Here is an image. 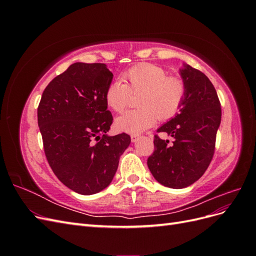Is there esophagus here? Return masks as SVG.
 <instances>
[{
    "label": "esophagus",
    "mask_w": 256,
    "mask_h": 256,
    "mask_svg": "<svg viewBox=\"0 0 256 256\" xmlns=\"http://www.w3.org/2000/svg\"><path fill=\"white\" fill-rule=\"evenodd\" d=\"M130 138H131V142H136L138 138V134H131Z\"/></svg>",
    "instance_id": "esophagus-1"
}]
</instances>
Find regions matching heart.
<instances>
[{
	"instance_id": "obj_1",
	"label": "heart",
	"mask_w": 256,
	"mask_h": 256,
	"mask_svg": "<svg viewBox=\"0 0 256 256\" xmlns=\"http://www.w3.org/2000/svg\"><path fill=\"white\" fill-rule=\"evenodd\" d=\"M122 80L110 83L106 90V104L116 113L125 111L132 94H138V109L128 111L116 120V127L136 134L152 127L157 118L168 120L180 111L187 95V83L182 76L168 74L166 69L141 63L122 74Z\"/></svg>"
}]
</instances>
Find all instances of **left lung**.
Masks as SVG:
<instances>
[{
	"label": "left lung",
	"mask_w": 256,
	"mask_h": 256,
	"mask_svg": "<svg viewBox=\"0 0 256 256\" xmlns=\"http://www.w3.org/2000/svg\"><path fill=\"white\" fill-rule=\"evenodd\" d=\"M180 74L187 83L180 113L157 130L172 136L174 141L170 144L154 134V150L147 159L154 180L173 189L188 187L205 173L221 122L220 100L210 80L190 65H184Z\"/></svg>",
	"instance_id": "8db88e82"
}]
</instances>
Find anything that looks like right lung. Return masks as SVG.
Wrapping results in <instances>:
<instances>
[{
	"label": "right lung",
	"mask_w": 256,
	"mask_h": 256,
	"mask_svg": "<svg viewBox=\"0 0 256 256\" xmlns=\"http://www.w3.org/2000/svg\"><path fill=\"white\" fill-rule=\"evenodd\" d=\"M113 74L102 63H74L44 88L37 109L44 150L53 173L84 196L110 184L130 136L106 134L113 116L106 90Z\"/></svg>",
	"instance_id": "obj_1"
}]
</instances>
